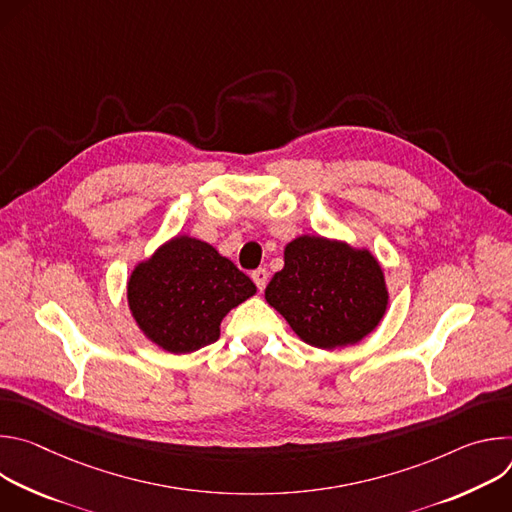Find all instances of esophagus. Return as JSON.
<instances>
[{
    "label": "esophagus",
    "mask_w": 512,
    "mask_h": 512,
    "mask_svg": "<svg viewBox=\"0 0 512 512\" xmlns=\"http://www.w3.org/2000/svg\"><path fill=\"white\" fill-rule=\"evenodd\" d=\"M251 279L255 281L257 289H259V291H263V289H265V285H267L269 273H267V269H265V267H259V269H255V271L251 273Z\"/></svg>",
    "instance_id": "34e87169"
}]
</instances>
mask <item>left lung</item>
<instances>
[{"label": "left lung", "mask_w": 512, "mask_h": 512, "mask_svg": "<svg viewBox=\"0 0 512 512\" xmlns=\"http://www.w3.org/2000/svg\"><path fill=\"white\" fill-rule=\"evenodd\" d=\"M265 300L304 342L340 348L379 326L389 291L369 249L302 235L285 245L283 269L269 281Z\"/></svg>", "instance_id": "1"}]
</instances>
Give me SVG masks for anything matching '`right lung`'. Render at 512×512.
Returning <instances> with one entry per match:
<instances>
[{"label": "right lung", "mask_w": 512, "mask_h": 512, "mask_svg": "<svg viewBox=\"0 0 512 512\" xmlns=\"http://www.w3.org/2000/svg\"><path fill=\"white\" fill-rule=\"evenodd\" d=\"M255 291V283L212 245L178 235L135 265L127 304L154 344L186 354L216 342L223 318Z\"/></svg>", "instance_id": "add662e5"}]
</instances>
